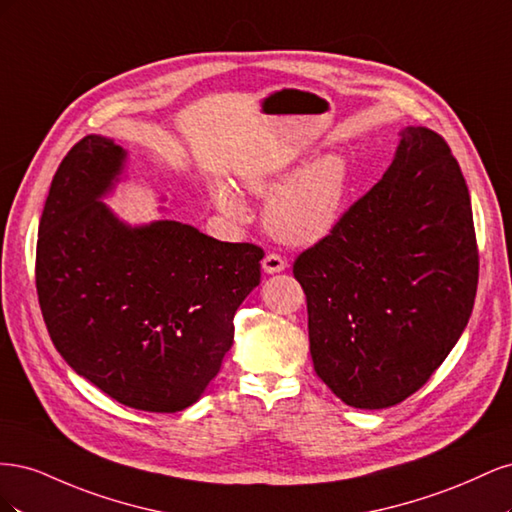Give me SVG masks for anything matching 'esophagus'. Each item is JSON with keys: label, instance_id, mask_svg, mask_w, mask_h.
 Returning <instances> with one entry per match:
<instances>
[{"label": "esophagus", "instance_id": "34e87169", "mask_svg": "<svg viewBox=\"0 0 512 512\" xmlns=\"http://www.w3.org/2000/svg\"><path fill=\"white\" fill-rule=\"evenodd\" d=\"M286 267H288L286 260L277 254H267L265 260H262V269H265V273H269V275L282 273Z\"/></svg>", "mask_w": 512, "mask_h": 512}]
</instances>
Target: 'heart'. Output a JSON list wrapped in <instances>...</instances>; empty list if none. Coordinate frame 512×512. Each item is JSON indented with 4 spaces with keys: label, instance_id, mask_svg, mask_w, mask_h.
Here are the masks:
<instances>
[{
    "label": "heart",
    "instance_id": "b5f03b06",
    "mask_svg": "<svg viewBox=\"0 0 512 512\" xmlns=\"http://www.w3.org/2000/svg\"><path fill=\"white\" fill-rule=\"evenodd\" d=\"M245 188L256 196L269 198L265 222L273 235L292 245H312L335 228L348 192V162L342 153H324L294 170L254 175L245 179ZM213 200L228 218L243 222L247 207L235 188L226 183L213 185Z\"/></svg>",
    "mask_w": 512,
    "mask_h": 512
}]
</instances>
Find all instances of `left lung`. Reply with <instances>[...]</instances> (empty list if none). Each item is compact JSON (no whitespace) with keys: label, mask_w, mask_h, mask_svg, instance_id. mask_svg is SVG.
<instances>
[{"label":"left lung","mask_w":512,"mask_h":512,"mask_svg":"<svg viewBox=\"0 0 512 512\" xmlns=\"http://www.w3.org/2000/svg\"><path fill=\"white\" fill-rule=\"evenodd\" d=\"M391 166L294 260L318 378L361 410L404 401L470 320L478 250L466 179L433 130L399 132Z\"/></svg>","instance_id":"8db88e82"}]
</instances>
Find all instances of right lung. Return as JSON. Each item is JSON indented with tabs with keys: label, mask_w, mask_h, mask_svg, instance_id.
I'll return each instance as SVG.
<instances>
[{
	"label": "right lung",
	"mask_w": 512,
	"mask_h": 512,
	"mask_svg": "<svg viewBox=\"0 0 512 512\" xmlns=\"http://www.w3.org/2000/svg\"><path fill=\"white\" fill-rule=\"evenodd\" d=\"M126 160L89 134L59 164L38 228L40 309L76 374L128 408L179 412L218 376L265 252L175 220H119L102 200Z\"/></svg>",
	"instance_id": "right-lung-1"
}]
</instances>
